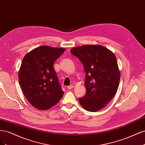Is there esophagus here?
Here are the masks:
<instances>
[{"label": "esophagus", "mask_w": 145, "mask_h": 145, "mask_svg": "<svg viewBox=\"0 0 145 145\" xmlns=\"http://www.w3.org/2000/svg\"><path fill=\"white\" fill-rule=\"evenodd\" d=\"M73 88H74V86H73V85H70V86H67V88H68V89H71Z\"/></svg>", "instance_id": "1"}]
</instances>
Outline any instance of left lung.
Returning <instances> with one entry per match:
<instances>
[{
	"instance_id": "obj_1",
	"label": "left lung",
	"mask_w": 145,
	"mask_h": 145,
	"mask_svg": "<svg viewBox=\"0 0 145 145\" xmlns=\"http://www.w3.org/2000/svg\"><path fill=\"white\" fill-rule=\"evenodd\" d=\"M80 60L86 72V93L78 100L90 112L98 111L106 106L116 95L120 78L114 54L100 45H86L71 50Z\"/></svg>"
}]
</instances>
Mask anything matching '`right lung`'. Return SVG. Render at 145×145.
<instances>
[{
	"label": "right lung",
	"mask_w": 145,
	"mask_h": 145,
	"mask_svg": "<svg viewBox=\"0 0 145 145\" xmlns=\"http://www.w3.org/2000/svg\"><path fill=\"white\" fill-rule=\"evenodd\" d=\"M65 51V48L40 46L24 57L19 71V84L34 108L47 110L62 99L64 93L53 65Z\"/></svg>",
	"instance_id": "1"
}]
</instances>
